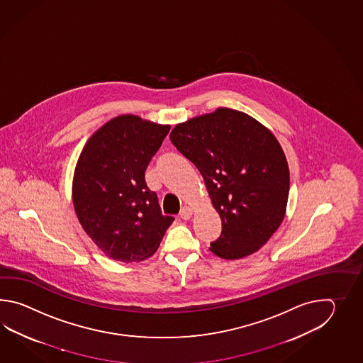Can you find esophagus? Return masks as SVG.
<instances>
[{
  "instance_id": "obj_1",
  "label": "esophagus",
  "mask_w": 363,
  "mask_h": 363,
  "mask_svg": "<svg viewBox=\"0 0 363 363\" xmlns=\"http://www.w3.org/2000/svg\"><path fill=\"white\" fill-rule=\"evenodd\" d=\"M193 214V208H189V206H184V208L180 210V213H179V216L182 219H189Z\"/></svg>"
}]
</instances>
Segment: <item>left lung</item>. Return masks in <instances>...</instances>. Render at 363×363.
<instances>
[{
    "mask_svg": "<svg viewBox=\"0 0 363 363\" xmlns=\"http://www.w3.org/2000/svg\"><path fill=\"white\" fill-rule=\"evenodd\" d=\"M171 143L199 169L222 219L210 250L224 259L253 255L286 216L289 169L277 138L232 108L177 124Z\"/></svg>",
    "mask_w": 363,
    "mask_h": 363,
    "instance_id": "obj_1",
    "label": "left lung"
}]
</instances>
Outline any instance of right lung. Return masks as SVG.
Segmentation results:
<instances>
[{
  "label": "right lung",
  "instance_id": "add662e5",
  "mask_svg": "<svg viewBox=\"0 0 363 363\" xmlns=\"http://www.w3.org/2000/svg\"><path fill=\"white\" fill-rule=\"evenodd\" d=\"M170 125L119 116L86 141L79 157L72 201L86 235L105 255L140 262L160 247L174 216H162L145 170Z\"/></svg>",
  "mask_w": 363,
  "mask_h": 363
}]
</instances>
